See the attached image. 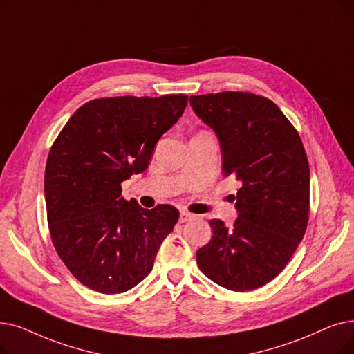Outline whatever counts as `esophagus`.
Returning a JSON list of instances; mask_svg holds the SVG:
<instances>
[{
    "mask_svg": "<svg viewBox=\"0 0 354 354\" xmlns=\"http://www.w3.org/2000/svg\"><path fill=\"white\" fill-rule=\"evenodd\" d=\"M194 217H195L194 214H191V212H188V211H185V209H182V211H180V215H179V221H180V223H187V221L192 220Z\"/></svg>",
    "mask_w": 354,
    "mask_h": 354,
    "instance_id": "obj_1",
    "label": "esophagus"
}]
</instances>
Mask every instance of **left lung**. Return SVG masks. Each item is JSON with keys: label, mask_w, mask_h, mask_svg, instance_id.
I'll return each instance as SVG.
<instances>
[{"label": "left lung", "mask_w": 354, "mask_h": 354, "mask_svg": "<svg viewBox=\"0 0 354 354\" xmlns=\"http://www.w3.org/2000/svg\"><path fill=\"white\" fill-rule=\"evenodd\" d=\"M194 111L218 136L223 175L239 180L233 227L211 220L196 252L201 272L230 290H253L288 265L310 217V166L297 129L269 98L224 91L192 95Z\"/></svg>", "instance_id": "8db88e82"}]
</instances>
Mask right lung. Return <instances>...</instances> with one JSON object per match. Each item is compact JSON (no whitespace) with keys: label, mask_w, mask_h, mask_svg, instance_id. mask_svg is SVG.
Wrapping results in <instances>:
<instances>
[{"label":"right lung","mask_w":354,"mask_h":354,"mask_svg":"<svg viewBox=\"0 0 354 354\" xmlns=\"http://www.w3.org/2000/svg\"><path fill=\"white\" fill-rule=\"evenodd\" d=\"M188 95L88 101L53 142L44 198L55 250L82 285L121 294L150 273L179 211L145 209L121 196V182L146 171L158 140L182 115Z\"/></svg>","instance_id":"obj_1"}]
</instances>
